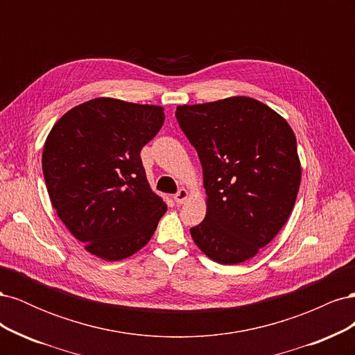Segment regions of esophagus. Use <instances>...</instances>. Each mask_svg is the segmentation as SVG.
Wrapping results in <instances>:
<instances>
[{"label": "esophagus", "instance_id": "esophagus-1", "mask_svg": "<svg viewBox=\"0 0 355 355\" xmlns=\"http://www.w3.org/2000/svg\"><path fill=\"white\" fill-rule=\"evenodd\" d=\"M188 191L187 189H179L175 194V201L176 204H184V201L188 198Z\"/></svg>", "mask_w": 355, "mask_h": 355}]
</instances>
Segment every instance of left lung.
<instances>
[{"instance_id":"obj_1","label":"left lung","mask_w":355,"mask_h":355,"mask_svg":"<svg viewBox=\"0 0 355 355\" xmlns=\"http://www.w3.org/2000/svg\"><path fill=\"white\" fill-rule=\"evenodd\" d=\"M176 120L196 148L207 214L191 228L210 259H250L284 227L300 185L296 137L265 103L237 96L178 106Z\"/></svg>"}]
</instances>
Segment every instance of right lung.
<instances>
[{
	"label": "right lung",
	"instance_id": "1",
	"mask_svg": "<svg viewBox=\"0 0 355 355\" xmlns=\"http://www.w3.org/2000/svg\"><path fill=\"white\" fill-rule=\"evenodd\" d=\"M163 123L161 106L99 98L68 111L47 136L42 173L53 207L85 250L105 261L141 250L167 210L141 158Z\"/></svg>",
	"mask_w": 355,
	"mask_h": 355
}]
</instances>
